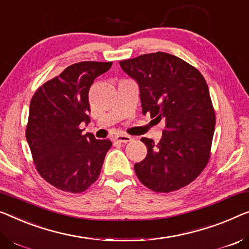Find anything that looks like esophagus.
<instances>
[{
    "label": "esophagus",
    "mask_w": 249,
    "mask_h": 249,
    "mask_svg": "<svg viewBox=\"0 0 249 249\" xmlns=\"http://www.w3.org/2000/svg\"><path fill=\"white\" fill-rule=\"evenodd\" d=\"M133 139L132 136L129 135H123V134H120V135H116L114 137V141L115 142H118V143H127V142H131Z\"/></svg>",
    "instance_id": "obj_1"
}]
</instances>
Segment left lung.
I'll return each instance as SVG.
<instances>
[{
    "instance_id": "8db88e82",
    "label": "left lung",
    "mask_w": 249,
    "mask_h": 249,
    "mask_svg": "<svg viewBox=\"0 0 249 249\" xmlns=\"http://www.w3.org/2000/svg\"><path fill=\"white\" fill-rule=\"evenodd\" d=\"M120 65L139 83L143 115L165 121L158 144L141 139L147 154L135 163L136 176L152 191L179 190L196 180L210 160L216 114L206 79L196 67L165 53Z\"/></svg>"
}]
</instances>
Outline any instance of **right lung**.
<instances>
[{
  "mask_svg": "<svg viewBox=\"0 0 249 249\" xmlns=\"http://www.w3.org/2000/svg\"><path fill=\"white\" fill-rule=\"evenodd\" d=\"M112 65L77 62L32 96L25 136L36 171L59 190L80 194L98 179L112 142L84 135L79 125L90 122L89 88Z\"/></svg>",
  "mask_w": 249,
  "mask_h": 249,
  "instance_id": "obj_1",
  "label": "right lung"
}]
</instances>
